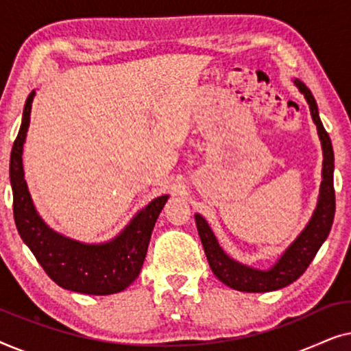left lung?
I'll list each match as a JSON object with an SVG mask.
<instances>
[{
	"mask_svg": "<svg viewBox=\"0 0 351 351\" xmlns=\"http://www.w3.org/2000/svg\"><path fill=\"white\" fill-rule=\"evenodd\" d=\"M294 84L304 94L310 107V114L316 124V131L323 148V172H321L319 196L313 215L302 230L299 237L289 244V247L281 254V257L270 268L261 270L234 261L220 247L209 223L201 214H195L196 228L203 243L204 254L208 257L210 270L217 280L227 285L232 289L241 292H270L281 289L294 282L313 261L321 244L326 241L334 222L335 213V193H334V152L329 134L326 132L319 119L318 105L310 89L300 80H294Z\"/></svg>",
	"mask_w": 351,
	"mask_h": 351,
	"instance_id": "8db88e82",
	"label": "left lung"
}]
</instances>
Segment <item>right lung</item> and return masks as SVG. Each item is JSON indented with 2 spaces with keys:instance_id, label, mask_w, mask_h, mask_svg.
Instances as JSON below:
<instances>
[{
  "instance_id": "right-lung-1",
  "label": "right lung",
  "mask_w": 351,
  "mask_h": 351,
  "mask_svg": "<svg viewBox=\"0 0 351 351\" xmlns=\"http://www.w3.org/2000/svg\"><path fill=\"white\" fill-rule=\"evenodd\" d=\"M35 94L32 90L25 100L22 124L14 141L9 162L14 220L19 234L47 276L60 287L89 295L117 294L131 286L141 273L153 227L169 196H158L148 203L117 237L105 243L76 241L52 230L33 204L22 165L23 143L30 126Z\"/></svg>"
}]
</instances>
